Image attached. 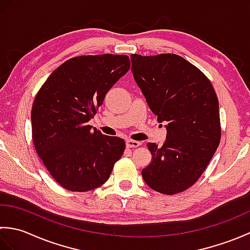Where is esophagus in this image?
<instances>
[{"label":"esophagus","mask_w":250,"mask_h":250,"mask_svg":"<svg viewBox=\"0 0 250 250\" xmlns=\"http://www.w3.org/2000/svg\"><path fill=\"white\" fill-rule=\"evenodd\" d=\"M142 144L141 142H137V141H133V140H126L125 142V145L128 148H135V147H139Z\"/></svg>","instance_id":"esophagus-1"}]
</instances>
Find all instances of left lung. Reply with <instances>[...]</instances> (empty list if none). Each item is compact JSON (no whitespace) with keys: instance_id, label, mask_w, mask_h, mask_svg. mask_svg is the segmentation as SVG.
Segmentation results:
<instances>
[{"instance_id":"8db88e82","label":"left lung","mask_w":250,"mask_h":250,"mask_svg":"<svg viewBox=\"0 0 250 250\" xmlns=\"http://www.w3.org/2000/svg\"><path fill=\"white\" fill-rule=\"evenodd\" d=\"M132 73L167 140L148 143L152 161L142 176L153 190L175 194L191 187L205 171L220 143L219 103L209 79L174 54L132 55Z\"/></svg>"}]
</instances>
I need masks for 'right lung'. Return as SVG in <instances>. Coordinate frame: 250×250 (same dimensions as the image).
Returning a JSON list of instances; mask_svg holds the SVG:
<instances>
[{
    "label": "right lung",
    "instance_id": "right-lung-1",
    "mask_svg": "<svg viewBox=\"0 0 250 250\" xmlns=\"http://www.w3.org/2000/svg\"><path fill=\"white\" fill-rule=\"evenodd\" d=\"M130 68L125 55L79 56L65 61L37 92L31 111L37 155L63 188L84 192L106 183L125 141L92 129L109 89Z\"/></svg>",
    "mask_w": 250,
    "mask_h": 250
}]
</instances>
